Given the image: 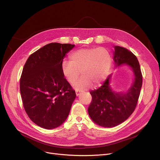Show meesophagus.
<instances>
[{"label": "esophagus", "mask_w": 160, "mask_h": 160, "mask_svg": "<svg viewBox=\"0 0 160 160\" xmlns=\"http://www.w3.org/2000/svg\"><path fill=\"white\" fill-rule=\"evenodd\" d=\"M81 93V90H76V95L78 96L80 95V94Z\"/></svg>", "instance_id": "34e87169"}]
</instances>
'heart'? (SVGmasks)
<instances>
[{
  "label": "heart",
  "instance_id": "1",
  "mask_svg": "<svg viewBox=\"0 0 160 160\" xmlns=\"http://www.w3.org/2000/svg\"><path fill=\"white\" fill-rule=\"evenodd\" d=\"M112 64L110 52L104 48L82 49L72 52L70 61H64L61 71L70 83L76 79L81 72L82 76L73 83L77 90H83L92 84L98 86L108 75Z\"/></svg>",
  "mask_w": 160,
  "mask_h": 160
}]
</instances>
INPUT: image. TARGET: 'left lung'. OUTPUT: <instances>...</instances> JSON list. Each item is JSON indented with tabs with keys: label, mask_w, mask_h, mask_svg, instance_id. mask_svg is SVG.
<instances>
[{
	"label": "left lung",
	"mask_w": 160,
	"mask_h": 160,
	"mask_svg": "<svg viewBox=\"0 0 160 160\" xmlns=\"http://www.w3.org/2000/svg\"><path fill=\"white\" fill-rule=\"evenodd\" d=\"M113 60L115 67L125 65L133 72V80L124 92H117L111 88V74L102 85L90 94L92 100L88 112L92 120L102 127L111 128L125 122L133 112L140 95L142 77L139 62L136 56L128 49L114 46Z\"/></svg>",
	"instance_id": "1"
}]
</instances>
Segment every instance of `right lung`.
I'll use <instances>...</instances> for the list:
<instances>
[{"mask_svg": "<svg viewBox=\"0 0 160 160\" xmlns=\"http://www.w3.org/2000/svg\"><path fill=\"white\" fill-rule=\"evenodd\" d=\"M75 45L51 43L28 58L20 78V93L31 120L45 129L61 125L76 98L61 71L63 59Z\"/></svg>", "mask_w": 160, "mask_h": 160, "instance_id": "add662e5", "label": "right lung"}]
</instances>
